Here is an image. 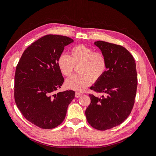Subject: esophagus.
<instances>
[{
    "label": "esophagus",
    "mask_w": 156,
    "mask_h": 156,
    "mask_svg": "<svg viewBox=\"0 0 156 156\" xmlns=\"http://www.w3.org/2000/svg\"><path fill=\"white\" fill-rule=\"evenodd\" d=\"M82 94L81 93H80V92H76V93H75V97L76 98H80L81 96H82Z\"/></svg>",
    "instance_id": "obj_1"
}]
</instances>
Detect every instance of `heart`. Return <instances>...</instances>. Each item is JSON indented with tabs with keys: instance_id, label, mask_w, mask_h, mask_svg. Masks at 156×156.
<instances>
[{
	"instance_id": "b5f03b06",
	"label": "heart",
	"mask_w": 156,
	"mask_h": 156,
	"mask_svg": "<svg viewBox=\"0 0 156 156\" xmlns=\"http://www.w3.org/2000/svg\"><path fill=\"white\" fill-rule=\"evenodd\" d=\"M58 68L63 75L70 77L74 71V66H79L80 73L67 80L66 86L69 89L81 91L93 82L100 80L107 69V59L102 51H94L90 47L84 44L73 46L69 56L62 53L57 59Z\"/></svg>"
}]
</instances>
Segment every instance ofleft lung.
I'll return each instance as SVG.
<instances>
[{"label": "left lung", "mask_w": 156, "mask_h": 156, "mask_svg": "<svg viewBox=\"0 0 156 156\" xmlns=\"http://www.w3.org/2000/svg\"><path fill=\"white\" fill-rule=\"evenodd\" d=\"M94 44L105 55L107 70L90 87L103 95L89 94L90 103L85 115L92 127L105 131L120 125L130 115L136 95L138 77L134 59L124 47L103 41Z\"/></svg>", "instance_id": "1"}]
</instances>
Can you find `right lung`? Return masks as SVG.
<instances>
[{"label": "right lung", "instance_id": "add662e5", "mask_svg": "<svg viewBox=\"0 0 156 156\" xmlns=\"http://www.w3.org/2000/svg\"><path fill=\"white\" fill-rule=\"evenodd\" d=\"M72 42L67 36H44L27 48L16 66L15 103L27 120L41 129H50L61 124L75 96L71 90L55 93L64 83L57 59Z\"/></svg>", "mask_w": 156, "mask_h": 156}]
</instances>
